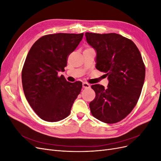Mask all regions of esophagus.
Instances as JSON below:
<instances>
[{
	"label": "esophagus",
	"mask_w": 161,
	"mask_h": 161,
	"mask_svg": "<svg viewBox=\"0 0 161 161\" xmlns=\"http://www.w3.org/2000/svg\"><path fill=\"white\" fill-rule=\"evenodd\" d=\"M82 87H83L84 89H88V88H90V85L84 82H82Z\"/></svg>",
	"instance_id": "esophagus-1"
}]
</instances>
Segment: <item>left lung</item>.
<instances>
[{
	"label": "left lung",
	"mask_w": 161,
	"mask_h": 161,
	"mask_svg": "<svg viewBox=\"0 0 161 161\" xmlns=\"http://www.w3.org/2000/svg\"><path fill=\"white\" fill-rule=\"evenodd\" d=\"M97 52L96 69L108 76L109 84L91 86L95 98L90 102L92 116L102 122L115 124L134 108L145 79V66L135 43L119 34L85 33Z\"/></svg>",
	"instance_id": "1"
}]
</instances>
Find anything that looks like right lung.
Here are the masks:
<instances>
[{"label":"right lung","mask_w":161,"mask_h":161,"mask_svg":"<svg viewBox=\"0 0 161 161\" xmlns=\"http://www.w3.org/2000/svg\"><path fill=\"white\" fill-rule=\"evenodd\" d=\"M83 35H46L34 43L28 52L21 73L23 89L29 104L43 120L56 122L66 118L80 94V81L72 83L58 73L64 71L68 57Z\"/></svg>","instance_id":"obj_1"}]
</instances>
